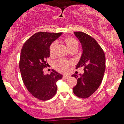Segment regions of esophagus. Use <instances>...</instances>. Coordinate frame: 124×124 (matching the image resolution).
Listing matches in <instances>:
<instances>
[{
    "mask_svg": "<svg viewBox=\"0 0 124 124\" xmlns=\"http://www.w3.org/2000/svg\"><path fill=\"white\" fill-rule=\"evenodd\" d=\"M69 78V75H63V79H67V78Z\"/></svg>",
    "mask_w": 124,
    "mask_h": 124,
    "instance_id": "1",
    "label": "esophagus"
}]
</instances>
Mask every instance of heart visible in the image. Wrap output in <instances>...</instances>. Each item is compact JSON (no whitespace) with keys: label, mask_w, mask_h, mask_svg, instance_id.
I'll use <instances>...</instances> for the list:
<instances>
[{"label":"heart","mask_w":124,"mask_h":124,"mask_svg":"<svg viewBox=\"0 0 124 124\" xmlns=\"http://www.w3.org/2000/svg\"><path fill=\"white\" fill-rule=\"evenodd\" d=\"M65 42L66 45H67V46L68 48L69 49H70L71 48L74 47V46H78V42L73 38H66L65 39ZM56 46V41H54V42H53L51 44L50 46H49V53H50V54L51 55L54 54ZM71 62L70 61H69V60L65 59H59L57 60V61H55L54 62V68L57 70H58L59 71H61V72H65L66 71H67L68 68L71 65Z\"/></svg>","instance_id":"b5f03b06"}]
</instances>
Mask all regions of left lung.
Listing matches in <instances>:
<instances>
[{
  "label": "left lung",
  "instance_id": "8db88e82",
  "mask_svg": "<svg viewBox=\"0 0 124 124\" xmlns=\"http://www.w3.org/2000/svg\"><path fill=\"white\" fill-rule=\"evenodd\" d=\"M83 47V54L76 69L84 67L83 75H73L77 84L73 88L74 94L86 99L100 86L105 71V55L101 46L93 38L83 32H74Z\"/></svg>",
  "mask_w": 124,
  "mask_h": 124
}]
</instances>
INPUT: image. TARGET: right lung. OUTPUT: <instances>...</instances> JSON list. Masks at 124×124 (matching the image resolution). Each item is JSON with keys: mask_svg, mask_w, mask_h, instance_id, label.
<instances>
[{"mask_svg": "<svg viewBox=\"0 0 124 124\" xmlns=\"http://www.w3.org/2000/svg\"><path fill=\"white\" fill-rule=\"evenodd\" d=\"M39 32L24 43L19 59V69L23 81L29 92L36 99L48 100L57 92L56 82L62 75L53 70L50 75H44L46 59L50 55L51 44L62 34Z\"/></svg>", "mask_w": 124, "mask_h": 124, "instance_id": "1", "label": "right lung"}]
</instances>
